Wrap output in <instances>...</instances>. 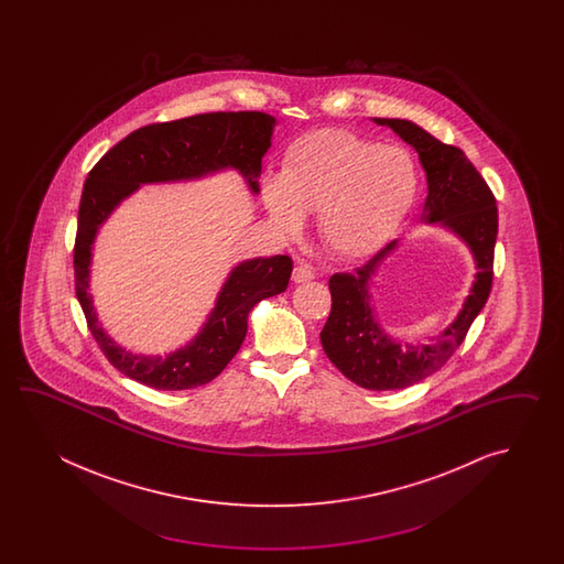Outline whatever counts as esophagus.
<instances>
[{
  "instance_id": "34e87169",
  "label": "esophagus",
  "mask_w": 564,
  "mask_h": 564,
  "mask_svg": "<svg viewBox=\"0 0 564 564\" xmlns=\"http://www.w3.org/2000/svg\"><path fill=\"white\" fill-rule=\"evenodd\" d=\"M292 280H294L296 284L311 282V280H314V270H312L311 265L299 264L294 268V272H292Z\"/></svg>"
}]
</instances>
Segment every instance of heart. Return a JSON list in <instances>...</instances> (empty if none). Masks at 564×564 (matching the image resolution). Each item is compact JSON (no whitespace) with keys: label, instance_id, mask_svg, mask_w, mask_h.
I'll list each match as a JSON object with an SVG mask.
<instances>
[{"label":"heart","instance_id":"1","mask_svg":"<svg viewBox=\"0 0 564 564\" xmlns=\"http://www.w3.org/2000/svg\"><path fill=\"white\" fill-rule=\"evenodd\" d=\"M420 175L408 151L343 129H324L288 147L264 202L278 228L294 234L302 214H318L324 246L343 258L377 252L405 219Z\"/></svg>","mask_w":564,"mask_h":564}]
</instances>
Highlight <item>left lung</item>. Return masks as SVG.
Wrapping results in <instances>:
<instances>
[{"label":"left lung","instance_id":"1","mask_svg":"<svg viewBox=\"0 0 564 564\" xmlns=\"http://www.w3.org/2000/svg\"><path fill=\"white\" fill-rule=\"evenodd\" d=\"M387 124L415 147L427 175V202L423 217L456 231L474 252L478 274L466 304L433 345L403 347L384 335L367 302V282L375 268L397 241L387 243L355 272H338L328 280L333 306L321 333L324 352L352 383L371 391H393L420 383L440 371L464 343L490 296L494 280V246L498 236V207L488 183L471 165L466 153L454 144L437 141L415 122L375 119Z\"/></svg>","mask_w":564,"mask_h":564}]
</instances>
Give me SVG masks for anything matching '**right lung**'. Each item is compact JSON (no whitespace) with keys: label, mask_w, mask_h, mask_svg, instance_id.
<instances>
[{"label":"right lung","mask_w":564,"mask_h":564,"mask_svg":"<svg viewBox=\"0 0 564 564\" xmlns=\"http://www.w3.org/2000/svg\"><path fill=\"white\" fill-rule=\"evenodd\" d=\"M274 117L258 110L207 112L187 119L153 122L132 131L90 169L78 209L74 241V288L88 330L108 362L132 381L159 391H183L214 381L236 357L248 333V314L260 300L284 292L292 274L290 256L248 260L221 288L216 308L187 347L161 357H134L117 347L98 326L88 294L90 248L98 226L141 183L202 177L217 169L241 171L253 192L262 156L270 147Z\"/></svg>","instance_id":"add662e5"}]
</instances>
